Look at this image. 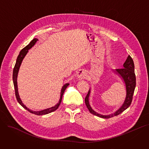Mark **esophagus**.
Instances as JSON below:
<instances>
[{
    "mask_svg": "<svg viewBox=\"0 0 149 149\" xmlns=\"http://www.w3.org/2000/svg\"><path fill=\"white\" fill-rule=\"evenodd\" d=\"M77 77L79 79H85L86 77V74H85V72L83 71L82 70H80L78 72V73H77Z\"/></svg>",
    "mask_w": 149,
    "mask_h": 149,
    "instance_id": "34e87169",
    "label": "esophagus"
}]
</instances>
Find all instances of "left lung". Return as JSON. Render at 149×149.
I'll return each mask as SVG.
<instances>
[{
	"mask_svg": "<svg viewBox=\"0 0 149 149\" xmlns=\"http://www.w3.org/2000/svg\"><path fill=\"white\" fill-rule=\"evenodd\" d=\"M123 66L124 68L116 69L113 71L115 73L118 74V76L123 79L125 85L126 97L122 106L116 112L109 115H102L97 113L94 110H93L89 104V97L91 93V89H89L85 101V104L91 113L100 118L107 119L113 117L114 116H117V115L122 113L130 106L132 100H133V96L136 85V79L134 73V64L133 60L132 59L130 56H128L126 61L123 64Z\"/></svg>",
	"mask_w": 149,
	"mask_h": 149,
	"instance_id": "obj_1",
	"label": "left lung"
}]
</instances>
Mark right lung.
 <instances>
[{
	"instance_id": "obj_1",
	"label": "right lung",
	"mask_w": 149,
	"mask_h": 149,
	"mask_svg": "<svg viewBox=\"0 0 149 149\" xmlns=\"http://www.w3.org/2000/svg\"><path fill=\"white\" fill-rule=\"evenodd\" d=\"M38 40L37 38H34L33 39L28 45H27L25 47H24L22 50L20 52L19 54L18 55L17 59H16V61L15 65V67L13 68V85H14V88H15V96L16 97V100H17L18 102H19V104L23 107L25 109H26L27 111H28L29 112L32 113H34L36 115H45V114H47L50 112H52L54 111H56L58 107L60 106L61 102V100H62V97L63 95V93L65 90V89L68 88V86L69 85V84H65L61 89V95H60V98L58 103H57V104H56L54 107H51L49 108H47L42 111H32L31 109H29V108H28L22 102L21 100L20 99L19 93H18V85H17V77H18V73L19 72V69L21 66V64L22 63V61L24 59V58L25 57V56H26V54H27L28 49H29L30 48H31L33 46L35 45V44L36 43V42L38 41Z\"/></svg>"
}]
</instances>
